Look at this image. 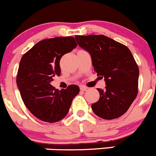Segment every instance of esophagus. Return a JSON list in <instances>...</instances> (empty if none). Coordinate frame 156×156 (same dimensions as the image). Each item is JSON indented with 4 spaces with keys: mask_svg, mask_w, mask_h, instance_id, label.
<instances>
[{
    "mask_svg": "<svg viewBox=\"0 0 156 156\" xmlns=\"http://www.w3.org/2000/svg\"><path fill=\"white\" fill-rule=\"evenodd\" d=\"M80 90L83 91V92H84V91H86V90H87L88 88H87V87H86V86H80Z\"/></svg>",
    "mask_w": 156,
    "mask_h": 156,
    "instance_id": "1",
    "label": "esophagus"
}]
</instances>
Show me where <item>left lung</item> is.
Returning a JSON list of instances; mask_svg holds the SVG:
<instances>
[{
	"instance_id": "obj_1",
	"label": "left lung",
	"mask_w": 156,
	"mask_h": 156,
	"mask_svg": "<svg viewBox=\"0 0 156 156\" xmlns=\"http://www.w3.org/2000/svg\"><path fill=\"white\" fill-rule=\"evenodd\" d=\"M78 45L88 51L97 76L105 82L97 89L100 98L92 105L97 116L112 120L128 110L138 92L139 68L127 46L102 35H76Z\"/></svg>"
}]
</instances>
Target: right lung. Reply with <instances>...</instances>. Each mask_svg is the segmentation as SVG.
<instances>
[{"instance_id":"obj_1","label":"right lung","mask_w":156,"mask_h":156,"mask_svg":"<svg viewBox=\"0 0 156 156\" xmlns=\"http://www.w3.org/2000/svg\"><path fill=\"white\" fill-rule=\"evenodd\" d=\"M76 45L73 37L48 38L35 44L21 58L16 84L26 108L41 121L62 120L80 92L76 85L61 90L51 85L55 76L61 75V58Z\"/></svg>"}]
</instances>
